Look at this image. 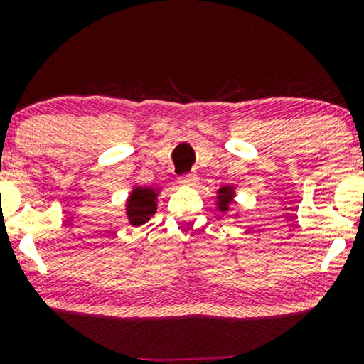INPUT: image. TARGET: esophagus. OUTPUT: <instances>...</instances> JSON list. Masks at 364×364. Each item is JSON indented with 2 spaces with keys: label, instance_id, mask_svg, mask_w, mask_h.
I'll return each mask as SVG.
<instances>
[{
  "label": "esophagus",
  "instance_id": "1",
  "mask_svg": "<svg viewBox=\"0 0 364 364\" xmlns=\"http://www.w3.org/2000/svg\"><path fill=\"white\" fill-rule=\"evenodd\" d=\"M179 185H185V186H193L196 183V174L195 173H185L178 178Z\"/></svg>",
  "mask_w": 364,
  "mask_h": 364
}]
</instances>
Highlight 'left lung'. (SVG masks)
Segmentation results:
<instances>
[{"instance_id": "left-lung-1", "label": "left lung", "mask_w": 364, "mask_h": 364, "mask_svg": "<svg viewBox=\"0 0 364 364\" xmlns=\"http://www.w3.org/2000/svg\"><path fill=\"white\" fill-rule=\"evenodd\" d=\"M232 198V188H220L219 190V208L220 210H228V205L231 203Z\"/></svg>"}]
</instances>
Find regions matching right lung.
Returning a JSON list of instances; mask_svg holds the SVG:
<instances>
[{
    "label": "right lung",
    "mask_w": 364,
    "mask_h": 364,
    "mask_svg": "<svg viewBox=\"0 0 364 364\" xmlns=\"http://www.w3.org/2000/svg\"><path fill=\"white\" fill-rule=\"evenodd\" d=\"M156 191L150 188H135L127 205L129 223L133 225L147 223L150 215L156 214Z\"/></svg>",
    "instance_id": "add662e5"
}]
</instances>
